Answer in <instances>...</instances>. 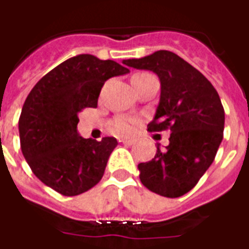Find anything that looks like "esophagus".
<instances>
[{
    "mask_svg": "<svg viewBox=\"0 0 249 249\" xmlns=\"http://www.w3.org/2000/svg\"><path fill=\"white\" fill-rule=\"evenodd\" d=\"M119 142H122L123 144H127V145H134L136 140L135 139H121Z\"/></svg>",
    "mask_w": 249,
    "mask_h": 249,
    "instance_id": "34e87169",
    "label": "esophagus"
}]
</instances>
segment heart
<instances>
[{
    "instance_id": "heart-1",
    "label": "heart",
    "mask_w": 249,
    "mask_h": 249,
    "mask_svg": "<svg viewBox=\"0 0 249 249\" xmlns=\"http://www.w3.org/2000/svg\"><path fill=\"white\" fill-rule=\"evenodd\" d=\"M144 75H148V72H139V74H135L134 76H132V79L140 78V76H144ZM136 126H138V119L132 118V117H128V115H122V117H118V118L113 122V124H111V130L118 135H131L135 132Z\"/></svg>"
}]
</instances>
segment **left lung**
Masks as SVG:
<instances>
[{
	"instance_id": "8db88e82",
	"label": "left lung",
	"mask_w": 249,
	"mask_h": 249,
	"mask_svg": "<svg viewBox=\"0 0 249 249\" xmlns=\"http://www.w3.org/2000/svg\"><path fill=\"white\" fill-rule=\"evenodd\" d=\"M123 63L153 71L161 96L149 132L170 130L169 145H157L155 159L138 165L140 180L152 192L179 197L209 169L223 139L225 110L217 90L198 70L173 52L159 51Z\"/></svg>"
}]
</instances>
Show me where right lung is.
Wrapping results in <instances>:
<instances>
[{
	"label": "right lung",
	"instance_id": "add662e5",
	"mask_svg": "<svg viewBox=\"0 0 249 249\" xmlns=\"http://www.w3.org/2000/svg\"><path fill=\"white\" fill-rule=\"evenodd\" d=\"M127 67L90 54L66 59L42 76L27 96L19 118L20 148L31 170L44 184L65 196L90 190L103 178L118 142L78 134V113L96 107L107 79Z\"/></svg>",
	"mask_w": 249,
	"mask_h": 249
}]
</instances>
